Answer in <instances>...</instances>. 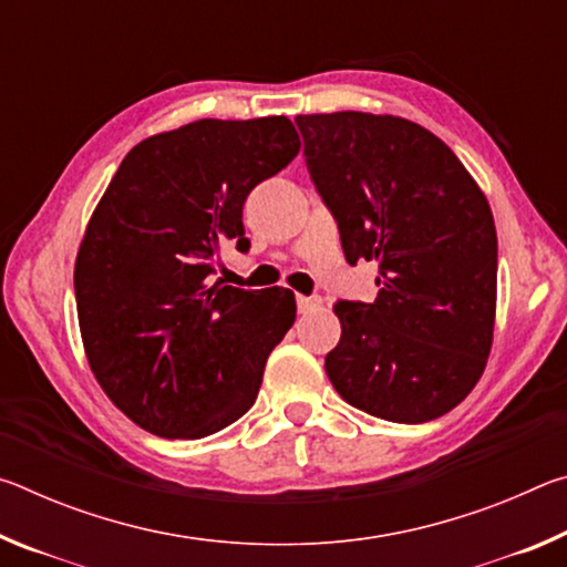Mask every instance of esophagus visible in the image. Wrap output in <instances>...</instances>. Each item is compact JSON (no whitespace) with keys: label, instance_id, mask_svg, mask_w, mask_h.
I'll return each mask as SVG.
<instances>
[{"label":"esophagus","instance_id":"1","mask_svg":"<svg viewBox=\"0 0 567 567\" xmlns=\"http://www.w3.org/2000/svg\"><path fill=\"white\" fill-rule=\"evenodd\" d=\"M322 307V297H318V295H297V310H300L302 315H307V312H312V310H320Z\"/></svg>","mask_w":567,"mask_h":567}]
</instances>
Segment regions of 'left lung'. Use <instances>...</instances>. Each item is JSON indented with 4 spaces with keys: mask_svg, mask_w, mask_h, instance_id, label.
Wrapping results in <instances>:
<instances>
[{
    "mask_svg": "<svg viewBox=\"0 0 567 567\" xmlns=\"http://www.w3.org/2000/svg\"><path fill=\"white\" fill-rule=\"evenodd\" d=\"M305 162L344 260L375 262V302H338L324 358L344 402L390 422L435 420L485 370L497 300L491 205L443 140L392 114H297Z\"/></svg>",
    "mask_w": 567,
    "mask_h": 567,
    "instance_id": "8db88e82",
    "label": "left lung"
}]
</instances>
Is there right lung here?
Here are the masks:
<instances>
[{
	"label": "right lung",
	"instance_id": "add662e5",
	"mask_svg": "<svg viewBox=\"0 0 567 567\" xmlns=\"http://www.w3.org/2000/svg\"><path fill=\"white\" fill-rule=\"evenodd\" d=\"M297 152L287 117L189 122L132 147L94 207L74 262L84 352L107 398L147 433L199 440L255 405L295 295L213 275L227 239L249 247V192Z\"/></svg>",
	"mask_w": 567,
	"mask_h": 567
}]
</instances>
